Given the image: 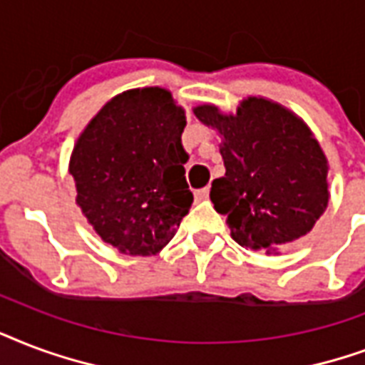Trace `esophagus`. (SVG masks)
<instances>
[{
    "instance_id": "esophagus-1",
    "label": "esophagus",
    "mask_w": 365,
    "mask_h": 365,
    "mask_svg": "<svg viewBox=\"0 0 365 365\" xmlns=\"http://www.w3.org/2000/svg\"><path fill=\"white\" fill-rule=\"evenodd\" d=\"M196 202H205L209 197V188H202V190H196Z\"/></svg>"
}]
</instances>
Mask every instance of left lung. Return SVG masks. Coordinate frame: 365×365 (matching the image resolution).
<instances>
[{"mask_svg":"<svg viewBox=\"0 0 365 365\" xmlns=\"http://www.w3.org/2000/svg\"><path fill=\"white\" fill-rule=\"evenodd\" d=\"M194 114L222 140L227 173L213 180L209 196L242 247L276 255L314 228L329 202V163L295 112L247 97L236 112L205 103Z\"/></svg>","mask_w":365,"mask_h":365,"instance_id":"obj_1","label":"left lung"}]
</instances>
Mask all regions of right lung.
<instances>
[{"label": "right lung", "instance_id": "obj_1", "mask_svg": "<svg viewBox=\"0 0 365 365\" xmlns=\"http://www.w3.org/2000/svg\"><path fill=\"white\" fill-rule=\"evenodd\" d=\"M185 108L163 87L115 95L76 140L68 173L76 203L106 245L123 255H156L190 211L180 135Z\"/></svg>", "mask_w": 365, "mask_h": 365}]
</instances>
